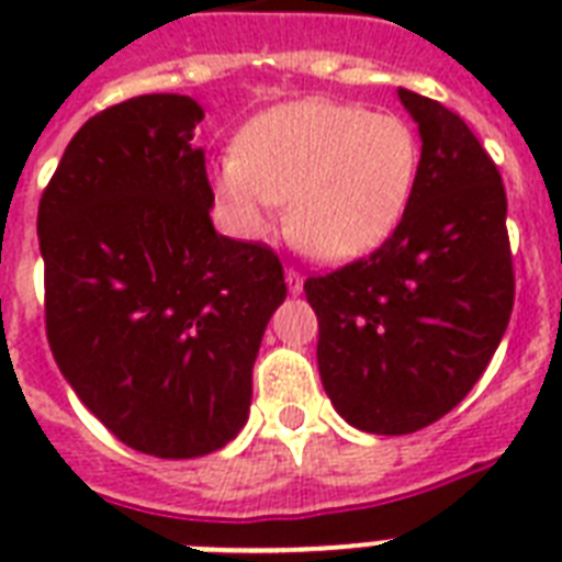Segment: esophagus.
<instances>
[{
    "label": "esophagus",
    "mask_w": 562,
    "mask_h": 562,
    "mask_svg": "<svg viewBox=\"0 0 562 562\" xmlns=\"http://www.w3.org/2000/svg\"><path fill=\"white\" fill-rule=\"evenodd\" d=\"M285 282H289L291 294H300V291H303V277H300L297 268H285Z\"/></svg>",
    "instance_id": "obj_1"
}]
</instances>
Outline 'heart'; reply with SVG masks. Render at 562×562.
<instances>
[{
    "mask_svg": "<svg viewBox=\"0 0 562 562\" xmlns=\"http://www.w3.org/2000/svg\"><path fill=\"white\" fill-rule=\"evenodd\" d=\"M408 119L361 104L306 99L280 104L241 131L236 157L215 166V192L238 227H268L285 206L291 238L308 256L347 262L391 236L419 175Z\"/></svg>",
    "mask_w": 562,
    "mask_h": 562,
    "instance_id": "obj_1",
    "label": "heart"
}]
</instances>
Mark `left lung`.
Segmentation results:
<instances>
[{"instance_id":"obj_1","label":"left lung","mask_w":562,"mask_h":562,"mask_svg":"<svg viewBox=\"0 0 562 562\" xmlns=\"http://www.w3.org/2000/svg\"><path fill=\"white\" fill-rule=\"evenodd\" d=\"M400 101L423 139L408 210L373 254L303 285L326 396L370 435L449 414L487 370L516 291L496 162L440 101L402 87Z\"/></svg>"}]
</instances>
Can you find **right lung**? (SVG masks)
Masks as SVG:
<instances>
[{"label": "right lung", "instance_id": "right-lung-1", "mask_svg": "<svg viewBox=\"0 0 562 562\" xmlns=\"http://www.w3.org/2000/svg\"><path fill=\"white\" fill-rule=\"evenodd\" d=\"M201 104L154 92L101 110L40 198L46 335L78 400L136 452L198 458L241 431L280 256L215 233Z\"/></svg>", "mask_w": 562, "mask_h": 562}]
</instances>
